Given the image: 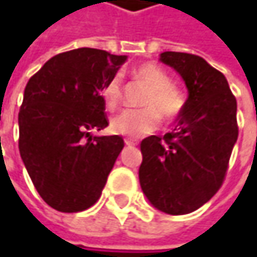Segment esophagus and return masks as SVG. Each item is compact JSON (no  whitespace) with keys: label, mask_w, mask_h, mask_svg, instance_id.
<instances>
[{"label":"esophagus","mask_w":257,"mask_h":257,"mask_svg":"<svg viewBox=\"0 0 257 257\" xmlns=\"http://www.w3.org/2000/svg\"><path fill=\"white\" fill-rule=\"evenodd\" d=\"M125 144H126L128 147H134L137 143H135V141H132V140H125Z\"/></svg>","instance_id":"1"}]
</instances>
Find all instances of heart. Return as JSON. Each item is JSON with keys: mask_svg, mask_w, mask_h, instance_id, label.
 Returning <instances> with one entry per match:
<instances>
[{"mask_svg": "<svg viewBox=\"0 0 257 257\" xmlns=\"http://www.w3.org/2000/svg\"><path fill=\"white\" fill-rule=\"evenodd\" d=\"M135 78L149 87L140 110H125L111 120V129L116 134L138 138L153 132L159 125V114L165 119H176L181 113L184 99L171 77L158 65L144 64L134 71ZM102 99L108 108H116L122 101L120 76L110 77L101 89Z\"/></svg>", "mask_w": 257, "mask_h": 257, "instance_id": "1", "label": "heart"}]
</instances>
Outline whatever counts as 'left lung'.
Listing matches in <instances>:
<instances>
[{"label":"left lung","instance_id":"1","mask_svg":"<svg viewBox=\"0 0 257 257\" xmlns=\"http://www.w3.org/2000/svg\"><path fill=\"white\" fill-rule=\"evenodd\" d=\"M161 62L181 76L187 99L173 132L141 141L138 177L155 208L180 216L208 202L225 180L238 138L236 99L226 77L201 56L164 52Z\"/></svg>","mask_w":257,"mask_h":257}]
</instances>
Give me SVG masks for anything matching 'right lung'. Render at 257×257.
<instances>
[{"mask_svg": "<svg viewBox=\"0 0 257 257\" xmlns=\"http://www.w3.org/2000/svg\"><path fill=\"white\" fill-rule=\"evenodd\" d=\"M125 55L81 47L49 59L29 78L19 111V152L37 192L62 213L92 207L125 143L108 126L102 84Z\"/></svg>", "mask_w": 257, "mask_h": 257, "instance_id": "right-lung-1", "label": "right lung"}]
</instances>
